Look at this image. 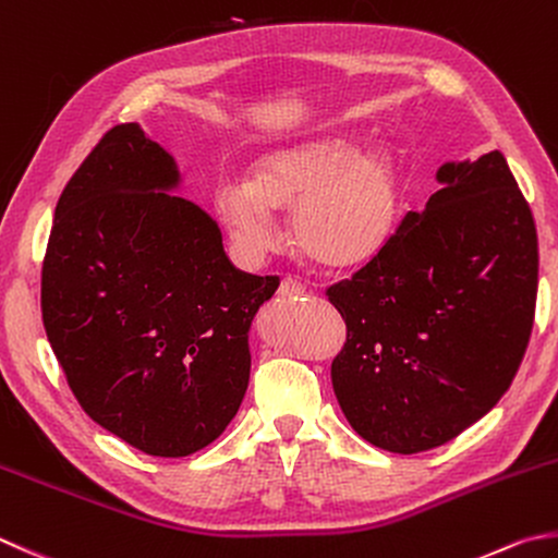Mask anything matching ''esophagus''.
<instances>
[{"label":"esophagus","instance_id":"obj_1","mask_svg":"<svg viewBox=\"0 0 558 558\" xmlns=\"http://www.w3.org/2000/svg\"><path fill=\"white\" fill-rule=\"evenodd\" d=\"M303 293H306V287H303V283H299L296 279L287 277V279L279 283V296L281 299H299V296H303Z\"/></svg>","mask_w":558,"mask_h":558}]
</instances>
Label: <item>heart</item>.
<instances>
[{
  "label": "heart",
  "mask_w": 558,
  "mask_h": 558,
  "mask_svg": "<svg viewBox=\"0 0 558 558\" xmlns=\"http://www.w3.org/2000/svg\"><path fill=\"white\" fill-rule=\"evenodd\" d=\"M214 208L247 259L279 245L275 214L293 208V243L325 267L352 269L393 243L403 174L388 145L360 148L344 133L313 135L259 153L247 182L218 184Z\"/></svg>",
  "instance_id": "heart-1"
}]
</instances>
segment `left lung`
Wrapping results in <instances>:
<instances>
[{
    "label": "left lung",
    "instance_id": "obj_1",
    "mask_svg": "<svg viewBox=\"0 0 558 558\" xmlns=\"http://www.w3.org/2000/svg\"><path fill=\"white\" fill-rule=\"evenodd\" d=\"M381 257L328 289L347 323L338 403L366 442L417 454L508 391L537 303V228L500 150L445 162Z\"/></svg>",
    "mask_w": 558,
    "mask_h": 558
}]
</instances>
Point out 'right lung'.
<instances>
[{
    "label": "right lung",
    "instance_id": "add662e5",
    "mask_svg": "<svg viewBox=\"0 0 558 558\" xmlns=\"http://www.w3.org/2000/svg\"><path fill=\"white\" fill-rule=\"evenodd\" d=\"M180 184L138 123L113 125L62 189L40 277L48 342L84 413L165 459L235 417L252 320L279 287L233 267Z\"/></svg>",
    "mask_w": 558,
    "mask_h": 558
}]
</instances>
